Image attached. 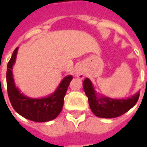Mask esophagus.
Returning a JSON list of instances; mask_svg holds the SVG:
<instances>
[{"label": "esophagus", "mask_w": 147, "mask_h": 147, "mask_svg": "<svg viewBox=\"0 0 147 147\" xmlns=\"http://www.w3.org/2000/svg\"><path fill=\"white\" fill-rule=\"evenodd\" d=\"M76 76L78 77H80V78H83V76H84V74H83V71L81 70H76Z\"/></svg>", "instance_id": "1"}]
</instances>
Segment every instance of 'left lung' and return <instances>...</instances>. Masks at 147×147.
Masks as SVG:
<instances>
[{"mask_svg":"<svg viewBox=\"0 0 147 147\" xmlns=\"http://www.w3.org/2000/svg\"><path fill=\"white\" fill-rule=\"evenodd\" d=\"M83 85L85 94L88 98L90 109L96 117L101 118L120 117L132 108L139 98V92L127 99H113L98 96L88 78L84 80Z\"/></svg>","mask_w":147,"mask_h":147,"instance_id":"1","label":"left lung"}]
</instances>
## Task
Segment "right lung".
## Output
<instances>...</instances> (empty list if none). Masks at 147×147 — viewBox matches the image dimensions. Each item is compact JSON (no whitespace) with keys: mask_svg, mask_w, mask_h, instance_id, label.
Listing matches in <instances>:
<instances>
[{"mask_svg":"<svg viewBox=\"0 0 147 147\" xmlns=\"http://www.w3.org/2000/svg\"><path fill=\"white\" fill-rule=\"evenodd\" d=\"M18 47L14 50L7 66V90L10 102L16 113L27 120L35 122H47L55 119L60 114L64 105V96L67 92L72 76L64 77L53 94L46 98H30L20 91L16 86L12 76V67L16 62Z\"/></svg>","mask_w":147,"mask_h":147,"instance_id":"right-lung-1","label":"right lung"}]
</instances>
